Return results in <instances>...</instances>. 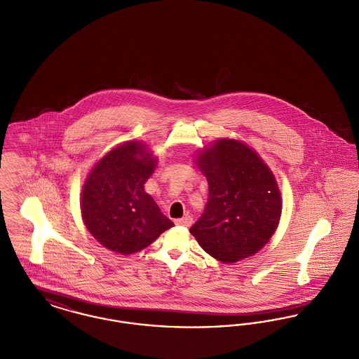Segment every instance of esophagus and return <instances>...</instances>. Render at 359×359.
Returning <instances> with one entry per match:
<instances>
[{
    "mask_svg": "<svg viewBox=\"0 0 359 359\" xmlns=\"http://www.w3.org/2000/svg\"><path fill=\"white\" fill-rule=\"evenodd\" d=\"M192 222H194V221H192V218H191L189 215L184 217V218H180V219H176V221H175V223H176V224H179V226H187V227L188 226H191Z\"/></svg>",
    "mask_w": 359,
    "mask_h": 359,
    "instance_id": "obj_1",
    "label": "esophagus"
}]
</instances>
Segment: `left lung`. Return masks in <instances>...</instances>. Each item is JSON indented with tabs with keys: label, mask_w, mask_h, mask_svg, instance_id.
Here are the masks:
<instances>
[{
	"label": "left lung",
	"mask_w": 359,
	"mask_h": 359,
	"mask_svg": "<svg viewBox=\"0 0 359 359\" xmlns=\"http://www.w3.org/2000/svg\"><path fill=\"white\" fill-rule=\"evenodd\" d=\"M198 165L208 182V202L189 233L205 253L226 264L256 255L281 215L272 172L248 145L226 138L201 154Z\"/></svg>",
	"instance_id": "obj_1"
}]
</instances>
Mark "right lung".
<instances>
[{
	"mask_svg": "<svg viewBox=\"0 0 359 359\" xmlns=\"http://www.w3.org/2000/svg\"><path fill=\"white\" fill-rule=\"evenodd\" d=\"M156 160L142 144L125 142L94 167L82 192V218L87 230L104 248L133 255L149 246L173 226L144 184Z\"/></svg>",
	"mask_w": 359,
	"mask_h": 359,
	"instance_id": "1",
	"label": "right lung"
}]
</instances>
